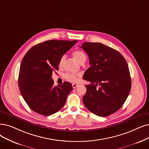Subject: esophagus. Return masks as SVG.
<instances>
[{
  "label": "esophagus",
  "mask_w": 149,
  "mask_h": 149,
  "mask_svg": "<svg viewBox=\"0 0 149 149\" xmlns=\"http://www.w3.org/2000/svg\"><path fill=\"white\" fill-rule=\"evenodd\" d=\"M72 86H73V87L74 88H76V87H78V84H72Z\"/></svg>",
  "instance_id": "1"
}]
</instances>
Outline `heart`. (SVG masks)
<instances>
[{
    "label": "heart",
    "instance_id": "obj_1",
    "mask_svg": "<svg viewBox=\"0 0 149 149\" xmlns=\"http://www.w3.org/2000/svg\"><path fill=\"white\" fill-rule=\"evenodd\" d=\"M73 56L74 57L76 60L78 61L79 63H84L87 59V56L86 53L81 50H76L73 52ZM65 56H62L61 58L60 61L58 62V67L60 68H62L63 67V63L65 62ZM80 76V74H75L72 73H67L65 75V78L66 79L70 82H76L78 79V77Z\"/></svg>",
    "mask_w": 149,
    "mask_h": 149
}]
</instances>
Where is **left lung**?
<instances>
[{"instance_id":"left-lung-1","label":"left lung","mask_w":149,"mask_h":149,"mask_svg":"<svg viewBox=\"0 0 149 149\" xmlns=\"http://www.w3.org/2000/svg\"><path fill=\"white\" fill-rule=\"evenodd\" d=\"M81 47L91 66L83 76L91 82L86 85L83 103L94 114L108 116L121 108L129 95L132 81L127 62L119 52L102 43L84 42Z\"/></svg>"}]
</instances>
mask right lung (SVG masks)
<instances>
[{
  "mask_svg": "<svg viewBox=\"0 0 149 149\" xmlns=\"http://www.w3.org/2000/svg\"><path fill=\"white\" fill-rule=\"evenodd\" d=\"M77 40H51L33 46L23 57L18 86L25 102L33 111L49 116L60 111L73 90L71 83L54 86L52 72L58 70L61 58Z\"/></svg>",
  "mask_w": 149,
  "mask_h": 149,
  "instance_id": "obj_1",
  "label": "right lung"
}]
</instances>
